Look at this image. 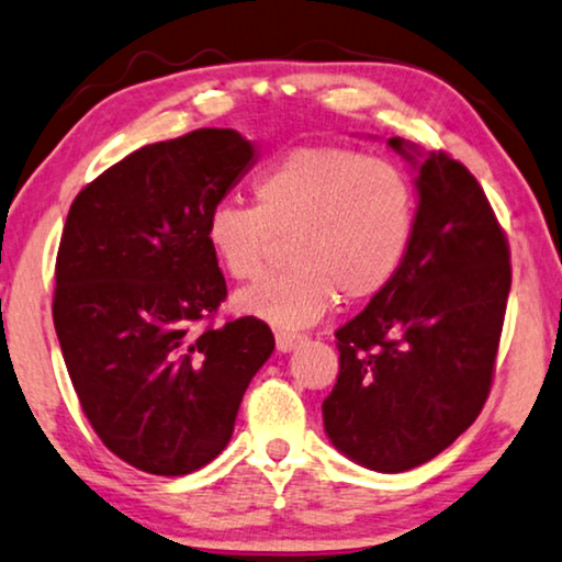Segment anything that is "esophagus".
Returning a JSON list of instances; mask_svg holds the SVG:
<instances>
[{"instance_id": "34e87169", "label": "esophagus", "mask_w": 562, "mask_h": 562, "mask_svg": "<svg viewBox=\"0 0 562 562\" xmlns=\"http://www.w3.org/2000/svg\"><path fill=\"white\" fill-rule=\"evenodd\" d=\"M304 337L299 333H286V329H281V333H276V348H279L281 352H289L294 350L299 342H302Z\"/></svg>"}]
</instances>
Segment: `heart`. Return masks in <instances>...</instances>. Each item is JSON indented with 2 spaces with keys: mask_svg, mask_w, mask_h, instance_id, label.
Here are the masks:
<instances>
[{
  "mask_svg": "<svg viewBox=\"0 0 562 562\" xmlns=\"http://www.w3.org/2000/svg\"><path fill=\"white\" fill-rule=\"evenodd\" d=\"M256 204L206 214V245L237 281L258 279L279 237L294 268L235 296L237 310L296 329L325 317L340 294L379 296L402 271L417 233V189L402 166L356 148L310 145L273 160L252 183Z\"/></svg>",
  "mask_w": 562,
  "mask_h": 562,
  "instance_id": "b5f03b06",
  "label": "heart"
}]
</instances>
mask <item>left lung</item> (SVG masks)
I'll return each instance as SVG.
<instances>
[{"mask_svg": "<svg viewBox=\"0 0 562 562\" xmlns=\"http://www.w3.org/2000/svg\"><path fill=\"white\" fill-rule=\"evenodd\" d=\"M389 143L406 156L398 137ZM417 189L409 256L335 333L340 373L322 402L335 448L381 473L427 463L479 417L512 289L509 243L475 176L429 153Z\"/></svg>", "mask_w": 562, "mask_h": 562, "instance_id": "8db88e82", "label": "left lung"}]
</instances>
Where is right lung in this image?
I'll return each mask as SVG.
<instances>
[{
    "label": "right lung",
    "mask_w": 562,
    "mask_h": 562,
    "mask_svg": "<svg viewBox=\"0 0 562 562\" xmlns=\"http://www.w3.org/2000/svg\"><path fill=\"white\" fill-rule=\"evenodd\" d=\"M252 158L235 130H191L130 153L68 210L53 325L89 425L137 471L187 475L217 458L273 352L263 319L214 325L227 283L204 235Z\"/></svg>",
    "instance_id": "right-lung-1"
}]
</instances>
